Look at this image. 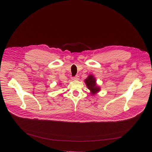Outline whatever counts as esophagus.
Listing matches in <instances>:
<instances>
[{
    "label": "esophagus",
    "mask_w": 152,
    "mask_h": 152,
    "mask_svg": "<svg viewBox=\"0 0 152 152\" xmlns=\"http://www.w3.org/2000/svg\"><path fill=\"white\" fill-rule=\"evenodd\" d=\"M72 79H73V80H74V81L78 80V79H79V76H76L75 77H72Z\"/></svg>",
    "instance_id": "obj_1"
}]
</instances>
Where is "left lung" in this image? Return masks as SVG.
<instances>
[{
  "instance_id": "left-lung-1",
  "label": "left lung",
  "mask_w": 152,
  "mask_h": 152,
  "mask_svg": "<svg viewBox=\"0 0 152 152\" xmlns=\"http://www.w3.org/2000/svg\"><path fill=\"white\" fill-rule=\"evenodd\" d=\"M85 84L90 91V94L92 95H96L98 92L100 91V87L97 84L96 78L94 77L93 75H89L87 77L84 79Z\"/></svg>"
}]
</instances>
